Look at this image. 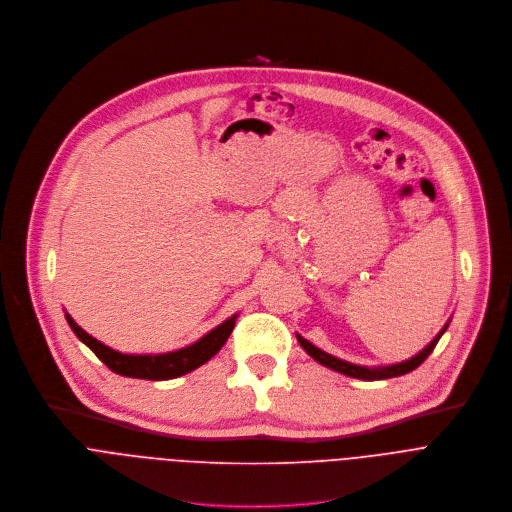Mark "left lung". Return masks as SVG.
<instances>
[{"label": "left lung", "instance_id": "left-lung-1", "mask_svg": "<svg viewBox=\"0 0 512 512\" xmlns=\"http://www.w3.org/2000/svg\"><path fill=\"white\" fill-rule=\"evenodd\" d=\"M448 325H450V321H448V323L444 325V329L434 337V341H432L430 345H426L418 355H414L412 359H407V361H401V363H395V365H385V367H361V365H355V363H349V361H343V359H339V357H333V355L325 353L323 349L315 347L313 343H309V341H306V339L300 337V335H296V339H298L300 347H302L306 353H309L315 361H319L321 365H325V367H329V369H333V371H339V373H343V375L355 377V379L375 381V379H389V377L405 375V373L414 371L416 367H420V365L428 359V355L434 351V347L438 345L440 337L446 333Z\"/></svg>", "mask_w": 512, "mask_h": 512}]
</instances>
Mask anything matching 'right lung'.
Returning <instances> with one entry per match:
<instances>
[{
	"label": "right lung",
	"instance_id": "obj_1",
	"mask_svg": "<svg viewBox=\"0 0 512 512\" xmlns=\"http://www.w3.org/2000/svg\"><path fill=\"white\" fill-rule=\"evenodd\" d=\"M238 315L230 317L216 329H212L208 335H203L199 341L193 345H187L183 349L171 351V353H159V355H129V353H119L107 345H102L94 337H90L86 331H82L74 319L66 313V321L74 335L102 361L111 371L125 375V377H135V379H149V381H165V379H175L181 377L203 363H208L228 341V337L234 331Z\"/></svg>",
	"mask_w": 512,
	"mask_h": 512
}]
</instances>
